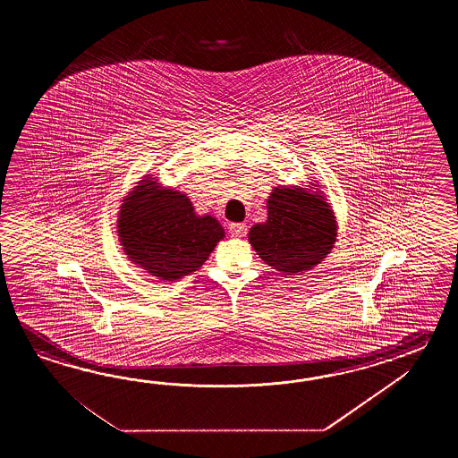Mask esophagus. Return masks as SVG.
Instances as JSON below:
<instances>
[{
	"label": "esophagus",
	"mask_w": 458,
	"mask_h": 458,
	"mask_svg": "<svg viewBox=\"0 0 458 458\" xmlns=\"http://www.w3.org/2000/svg\"><path fill=\"white\" fill-rule=\"evenodd\" d=\"M229 233L233 237H243L247 233V225L243 223H233V225H229Z\"/></svg>",
	"instance_id": "34e87169"
}]
</instances>
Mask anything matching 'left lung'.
I'll list each match as a JSON object with an SVG mask.
<instances>
[{
    "label": "left lung",
    "instance_id": "left-lung-1",
    "mask_svg": "<svg viewBox=\"0 0 458 458\" xmlns=\"http://www.w3.org/2000/svg\"><path fill=\"white\" fill-rule=\"evenodd\" d=\"M267 208V221L253 225L249 242L268 267L298 275L311 270L331 252L337 223L318 186H276Z\"/></svg>",
    "mask_w": 458,
    "mask_h": 458
}]
</instances>
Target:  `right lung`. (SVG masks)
<instances>
[{
	"label": "right lung",
	"instance_id": "right-lung-1",
	"mask_svg": "<svg viewBox=\"0 0 458 458\" xmlns=\"http://www.w3.org/2000/svg\"><path fill=\"white\" fill-rule=\"evenodd\" d=\"M117 235L127 259L157 280L175 282L199 270L225 239L213 216H198L190 198L146 175L123 199Z\"/></svg>",
	"mask_w": 458,
	"mask_h": 458
}]
</instances>
